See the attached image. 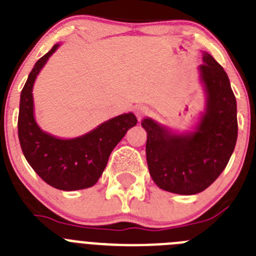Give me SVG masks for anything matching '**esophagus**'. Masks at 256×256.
<instances>
[{"label":"esophagus","mask_w":256,"mask_h":256,"mask_svg":"<svg viewBox=\"0 0 256 256\" xmlns=\"http://www.w3.org/2000/svg\"><path fill=\"white\" fill-rule=\"evenodd\" d=\"M148 114V106H137L136 108V115L141 119L142 116H144V115Z\"/></svg>","instance_id":"1"}]
</instances>
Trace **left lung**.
<instances>
[{
    "label": "left lung",
    "mask_w": 256,
    "mask_h": 256,
    "mask_svg": "<svg viewBox=\"0 0 256 256\" xmlns=\"http://www.w3.org/2000/svg\"><path fill=\"white\" fill-rule=\"evenodd\" d=\"M206 90V112L194 133L170 134L151 119H144L148 132L146 159L154 182L178 195H195L212 184L227 166L237 141V105L224 69L204 54L200 65Z\"/></svg>",
    "instance_id": "left-lung-1"
}]
</instances>
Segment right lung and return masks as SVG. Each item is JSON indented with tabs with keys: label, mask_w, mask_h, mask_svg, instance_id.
<instances>
[{
	"label": "right lung",
	"mask_w": 256,
	"mask_h": 256,
	"mask_svg": "<svg viewBox=\"0 0 256 256\" xmlns=\"http://www.w3.org/2000/svg\"><path fill=\"white\" fill-rule=\"evenodd\" d=\"M58 44L36 62L20 96L18 134L26 162L47 184L62 191L92 187L102 174L108 156L126 130L137 124L134 114L119 115L87 134L60 140L40 130L33 115V84Z\"/></svg>",
	"instance_id": "add662e5"
}]
</instances>
